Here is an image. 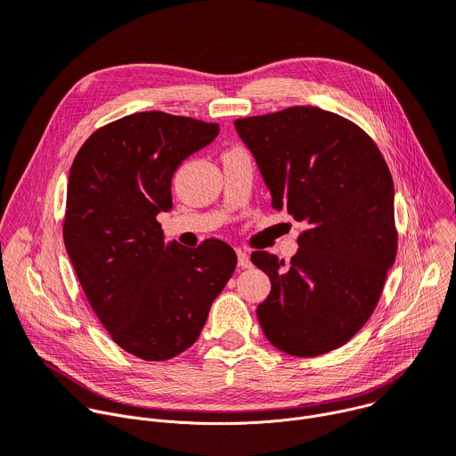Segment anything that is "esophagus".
<instances>
[{"instance_id": "1", "label": "esophagus", "mask_w": 456, "mask_h": 456, "mask_svg": "<svg viewBox=\"0 0 456 456\" xmlns=\"http://www.w3.org/2000/svg\"><path fill=\"white\" fill-rule=\"evenodd\" d=\"M237 259H239V266H240V268H249V266H251V261H249L248 251H246V249H242V248H239V249H237Z\"/></svg>"}]
</instances>
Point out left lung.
Wrapping results in <instances>:
<instances>
[{"mask_svg": "<svg viewBox=\"0 0 456 456\" xmlns=\"http://www.w3.org/2000/svg\"><path fill=\"white\" fill-rule=\"evenodd\" d=\"M272 207L305 223L289 263L254 251L272 281L257 306L266 338L295 357L340 347L371 317L396 256L395 190L375 141L317 107L235 119Z\"/></svg>", "mask_w": 456, "mask_h": 456, "instance_id": "left-lung-1", "label": "left lung"}]
</instances>
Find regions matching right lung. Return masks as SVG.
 I'll return each mask as SVG.
<instances>
[{"label": "right lung", "instance_id": "right-lung-1", "mask_svg": "<svg viewBox=\"0 0 456 456\" xmlns=\"http://www.w3.org/2000/svg\"><path fill=\"white\" fill-rule=\"evenodd\" d=\"M217 123L137 112L97 128L74 158L63 239L99 322L134 357L161 362L199 337L237 266L221 239L165 244L159 212L172 208V175L210 144Z\"/></svg>", "mask_w": 456, "mask_h": 456}]
</instances>
